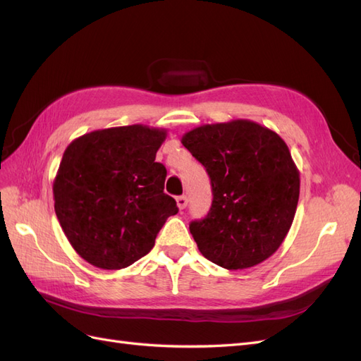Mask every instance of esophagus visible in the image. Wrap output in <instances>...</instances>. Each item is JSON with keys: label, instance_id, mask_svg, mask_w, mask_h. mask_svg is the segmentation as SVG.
Here are the masks:
<instances>
[{"label": "esophagus", "instance_id": "1", "mask_svg": "<svg viewBox=\"0 0 361 361\" xmlns=\"http://www.w3.org/2000/svg\"><path fill=\"white\" fill-rule=\"evenodd\" d=\"M176 203H178L179 209L182 211V209H185V207H187L188 200H187V197H185V195H179V197H176Z\"/></svg>", "mask_w": 361, "mask_h": 361}]
</instances>
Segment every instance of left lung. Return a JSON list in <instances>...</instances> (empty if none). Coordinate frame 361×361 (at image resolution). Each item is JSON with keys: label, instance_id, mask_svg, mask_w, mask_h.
I'll use <instances>...</instances> for the list:
<instances>
[{"label": "left lung", "instance_id": "8db88e82", "mask_svg": "<svg viewBox=\"0 0 361 361\" xmlns=\"http://www.w3.org/2000/svg\"><path fill=\"white\" fill-rule=\"evenodd\" d=\"M203 164L212 206L190 232L200 253L226 269H245L279 250L300 197V171L283 138L245 118L203 125L182 137Z\"/></svg>", "mask_w": 361, "mask_h": 361}]
</instances>
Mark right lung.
I'll list each match as a JSON object with an SVG mask.
<instances>
[{
    "instance_id": "obj_1",
    "label": "right lung",
    "mask_w": 361,
    "mask_h": 361,
    "mask_svg": "<svg viewBox=\"0 0 361 361\" xmlns=\"http://www.w3.org/2000/svg\"><path fill=\"white\" fill-rule=\"evenodd\" d=\"M167 129L146 125L97 129L64 150L54 179V209L68 241L84 260L122 269L146 256L170 215L167 170L157 152Z\"/></svg>"
}]
</instances>
